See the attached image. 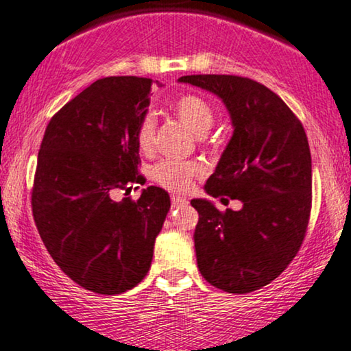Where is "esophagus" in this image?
I'll use <instances>...</instances> for the list:
<instances>
[{"instance_id":"34e87169","label":"esophagus","mask_w":351,"mask_h":351,"mask_svg":"<svg viewBox=\"0 0 351 351\" xmlns=\"http://www.w3.org/2000/svg\"><path fill=\"white\" fill-rule=\"evenodd\" d=\"M188 204V200H186L184 197H180V195H173L171 197V207L173 208H178V207H183V205Z\"/></svg>"}]
</instances>
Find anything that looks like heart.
<instances>
[{"label":"heart","mask_w":351,"mask_h":351,"mask_svg":"<svg viewBox=\"0 0 351 351\" xmlns=\"http://www.w3.org/2000/svg\"><path fill=\"white\" fill-rule=\"evenodd\" d=\"M170 110L199 136H204L215 121L213 106L205 97L191 93L175 97L170 104ZM134 139L141 152L147 154L152 151L156 143V120L152 115H144L138 121ZM202 173L204 168L197 162L162 160L154 167L152 178L168 191L186 193Z\"/></svg>","instance_id":"obj_1"}]
</instances>
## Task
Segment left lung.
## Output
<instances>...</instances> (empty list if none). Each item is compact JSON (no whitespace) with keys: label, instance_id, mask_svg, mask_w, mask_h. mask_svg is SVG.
Returning a JSON list of instances; mask_svg holds the SVG:
<instances>
[{"label":"left lung","instance_id":"1","mask_svg":"<svg viewBox=\"0 0 351 351\" xmlns=\"http://www.w3.org/2000/svg\"><path fill=\"white\" fill-rule=\"evenodd\" d=\"M221 97L234 133L205 184L212 197L239 199L219 212L204 199L194 232L200 274L230 293L258 291L295 258L311 212V154L302 121L261 83L239 75H186Z\"/></svg>","mask_w":351,"mask_h":351}]
</instances>
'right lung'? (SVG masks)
Returning <instances> with one entry per match:
<instances>
[{
    "label": "right lung",
    "mask_w": 351,
    "mask_h": 351,
    "mask_svg": "<svg viewBox=\"0 0 351 351\" xmlns=\"http://www.w3.org/2000/svg\"><path fill=\"white\" fill-rule=\"evenodd\" d=\"M151 86L143 77L99 78L56 112L40 146L32 212L41 239L72 281L104 295L143 281L170 210L156 186L138 200L112 199L144 183L134 132Z\"/></svg>",
    "instance_id": "right-lung-1"
}]
</instances>
